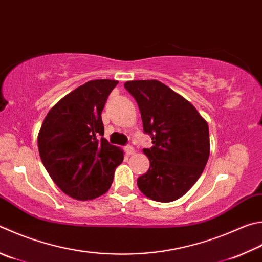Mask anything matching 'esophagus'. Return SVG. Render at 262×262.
<instances>
[{
	"mask_svg": "<svg viewBox=\"0 0 262 262\" xmlns=\"http://www.w3.org/2000/svg\"><path fill=\"white\" fill-rule=\"evenodd\" d=\"M123 150H125V154L127 156H130L134 154V147H133L132 145H126L125 147H123Z\"/></svg>",
	"mask_w": 262,
	"mask_h": 262,
	"instance_id": "esophagus-1",
	"label": "esophagus"
}]
</instances>
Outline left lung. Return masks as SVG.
Listing matches in <instances>:
<instances>
[{"label": "left lung", "mask_w": 262, "mask_h": 262, "mask_svg": "<svg viewBox=\"0 0 262 262\" xmlns=\"http://www.w3.org/2000/svg\"><path fill=\"white\" fill-rule=\"evenodd\" d=\"M123 85L137 102L143 130L152 140L150 149H143L150 167L137 179V187L152 201H177L206 166L207 122L191 103L160 81L135 80Z\"/></svg>", "instance_id": "1"}]
</instances>
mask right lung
<instances>
[{
	"label": "right lung",
	"instance_id": "add662e5",
	"mask_svg": "<svg viewBox=\"0 0 262 262\" xmlns=\"http://www.w3.org/2000/svg\"><path fill=\"white\" fill-rule=\"evenodd\" d=\"M116 80H92L48 112L37 137L42 163L61 191L79 201L110 189L121 149L104 139L102 111Z\"/></svg>",
	"mask_w": 262,
	"mask_h": 262
}]
</instances>
